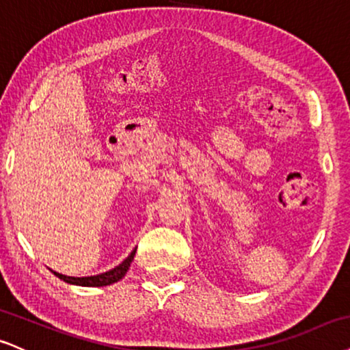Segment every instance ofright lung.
Segmentation results:
<instances>
[{
  "label": "right lung",
  "mask_w": 350,
  "mask_h": 350,
  "mask_svg": "<svg viewBox=\"0 0 350 350\" xmlns=\"http://www.w3.org/2000/svg\"><path fill=\"white\" fill-rule=\"evenodd\" d=\"M135 252H137V250H133L132 252H130L129 258L124 259V262L119 264V266L113 267V269H111V271H107L104 273H99V275L70 277V275H63V273H58V272H53V273L58 277V279H62L63 282H66V284H71V285H81V287H104V285L116 284V282H119L122 277L127 273L130 264H132V260H133Z\"/></svg>",
  "instance_id": "1"
}]
</instances>
